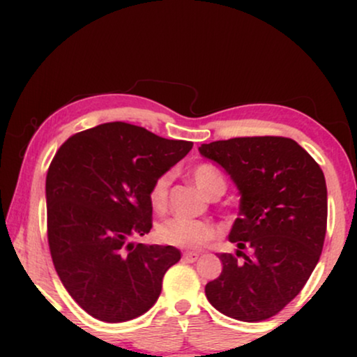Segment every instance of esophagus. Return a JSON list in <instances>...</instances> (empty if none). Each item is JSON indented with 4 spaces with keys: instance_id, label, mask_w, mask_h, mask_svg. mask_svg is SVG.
<instances>
[{
    "instance_id": "obj_1",
    "label": "esophagus",
    "mask_w": 357,
    "mask_h": 357,
    "mask_svg": "<svg viewBox=\"0 0 357 357\" xmlns=\"http://www.w3.org/2000/svg\"><path fill=\"white\" fill-rule=\"evenodd\" d=\"M198 258H199V255L195 252H184L183 253V260L188 261V264H192V261H196Z\"/></svg>"
}]
</instances>
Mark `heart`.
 I'll return each mask as SVG.
<instances>
[{
  "instance_id": "b5f03b06",
  "label": "heart",
  "mask_w": 357,
  "mask_h": 357,
  "mask_svg": "<svg viewBox=\"0 0 357 357\" xmlns=\"http://www.w3.org/2000/svg\"><path fill=\"white\" fill-rule=\"evenodd\" d=\"M192 181L203 195L210 196L218 188H225V179L216 167L210 165H199L192 171ZM169 174L159 176L153 183L149 191V202L155 211H162L167 204V191H169ZM158 240L171 247L199 250L208 245L218 235V228L206 221H196L186 218H171L161 223L155 230Z\"/></svg>"
}]
</instances>
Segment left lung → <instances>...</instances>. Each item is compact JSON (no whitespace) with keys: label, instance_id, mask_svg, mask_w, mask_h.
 Returning a JSON list of instances; mask_svg holds the SVG:
<instances>
[{"label":"left lung","instance_id":"obj_1","mask_svg":"<svg viewBox=\"0 0 357 357\" xmlns=\"http://www.w3.org/2000/svg\"><path fill=\"white\" fill-rule=\"evenodd\" d=\"M227 171L240 192L238 218L220 253V277L204 287L228 317L258 322L298 296L321 257L327 188L321 166L289 137H235L198 147Z\"/></svg>","mask_w":357,"mask_h":357}]
</instances>
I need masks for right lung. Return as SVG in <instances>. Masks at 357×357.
Segmentation results:
<instances>
[{
    "mask_svg": "<svg viewBox=\"0 0 357 357\" xmlns=\"http://www.w3.org/2000/svg\"><path fill=\"white\" fill-rule=\"evenodd\" d=\"M192 142L107 122L61 144L47 174L48 245L61 284L85 312L126 322L151 309L181 252L134 245L153 228L151 186Z\"/></svg>",
    "mask_w": 357,
    "mask_h": 357,
    "instance_id": "1",
    "label": "right lung"
}]
</instances>
